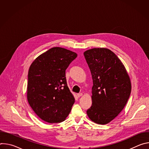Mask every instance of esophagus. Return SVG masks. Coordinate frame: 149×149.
<instances>
[{
  "label": "esophagus",
  "mask_w": 149,
  "mask_h": 149,
  "mask_svg": "<svg viewBox=\"0 0 149 149\" xmlns=\"http://www.w3.org/2000/svg\"><path fill=\"white\" fill-rule=\"evenodd\" d=\"M82 93H80L77 94V96H78V97H81V96H82Z\"/></svg>",
  "instance_id": "1"
}]
</instances>
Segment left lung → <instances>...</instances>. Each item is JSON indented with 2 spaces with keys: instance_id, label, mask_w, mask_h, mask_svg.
I'll list each match as a JSON object with an SVG mask.
<instances>
[{
  "instance_id": "8db88e82",
  "label": "left lung",
  "mask_w": 149,
  "mask_h": 149,
  "mask_svg": "<svg viewBox=\"0 0 149 149\" xmlns=\"http://www.w3.org/2000/svg\"><path fill=\"white\" fill-rule=\"evenodd\" d=\"M93 86L92 105L88 117L98 124H106L123 110L130 95L129 76L117 56L107 48H93L84 52Z\"/></svg>"
}]
</instances>
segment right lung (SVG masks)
I'll list each match as a JSON object with an SVG mask.
<instances>
[{"label":"right lung","mask_w":149,"mask_h":149,"mask_svg":"<svg viewBox=\"0 0 149 149\" xmlns=\"http://www.w3.org/2000/svg\"><path fill=\"white\" fill-rule=\"evenodd\" d=\"M77 56L72 51L54 47L40 55L31 65L27 98L42 120L61 123L69 115L75 98L67 86L65 70Z\"/></svg>","instance_id":"right-lung-1"}]
</instances>
